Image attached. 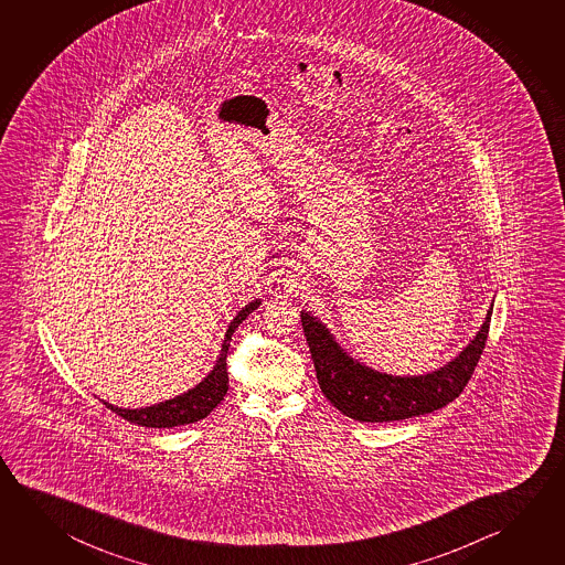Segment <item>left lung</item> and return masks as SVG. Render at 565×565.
Wrapping results in <instances>:
<instances>
[{
	"mask_svg": "<svg viewBox=\"0 0 565 565\" xmlns=\"http://www.w3.org/2000/svg\"><path fill=\"white\" fill-rule=\"evenodd\" d=\"M492 306L475 339L448 361L425 375H388L359 363L337 343L317 317L301 311V326L316 365L317 383L337 411L359 423H391L428 415L462 393L484 351Z\"/></svg>",
	"mask_w": 565,
	"mask_h": 565,
	"instance_id": "left-lung-1",
	"label": "left lung"
}]
</instances>
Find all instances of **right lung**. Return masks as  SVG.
I'll return each instance as SVG.
<instances>
[{
	"label": "right lung",
	"instance_id": "add662e5",
	"mask_svg": "<svg viewBox=\"0 0 565 565\" xmlns=\"http://www.w3.org/2000/svg\"><path fill=\"white\" fill-rule=\"evenodd\" d=\"M259 299L249 301L248 306L242 307L238 316L232 319L228 331L222 341L218 359L212 366L209 375L200 381L199 385L190 388L182 395L169 398L159 405L145 406V408H120V406L109 405L103 401V405H107L113 413L122 416L125 420L135 423V425L149 426V428H172V426L192 425L199 423L216 408L224 401V396L228 393V371H226V356H228L230 341L232 333L238 329L239 323L246 317L258 309Z\"/></svg>",
	"mask_w": 565,
	"mask_h": 565
}]
</instances>
